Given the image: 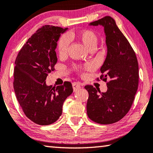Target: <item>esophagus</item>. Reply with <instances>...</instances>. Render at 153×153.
I'll list each match as a JSON object with an SVG mask.
<instances>
[{"label": "esophagus", "instance_id": "1", "mask_svg": "<svg viewBox=\"0 0 153 153\" xmlns=\"http://www.w3.org/2000/svg\"><path fill=\"white\" fill-rule=\"evenodd\" d=\"M72 88H73V91H76L77 90L81 88V84L78 82H74L72 83Z\"/></svg>", "mask_w": 153, "mask_h": 153}]
</instances>
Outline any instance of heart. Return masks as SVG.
Instances as JSON below:
<instances>
[{"label":"heart","instance_id":"1","mask_svg":"<svg viewBox=\"0 0 153 153\" xmlns=\"http://www.w3.org/2000/svg\"><path fill=\"white\" fill-rule=\"evenodd\" d=\"M73 37L72 34L63 35L60 37L58 43V53L60 56H63L67 53L70 45V37ZM78 38L89 50L95 49L98 42V37L95 32L91 30H85L79 33Z\"/></svg>","mask_w":153,"mask_h":153}]
</instances>
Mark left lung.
<instances>
[{
  "label": "left lung",
  "mask_w": 153,
  "mask_h": 153,
  "mask_svg": "<svg viewBox=\"0 0 153 153\" xmlns=\"http://www.w3.org/2000/svg\"><path fill=\"white\" fill-rule=\"evenodd\" d=\"M104 27L107 54L100 68V79L106 81L107 91L100 93L87 85V114L94 122L108 125L121 120L130 109L139 84V65L130 44L109 16L91 22L89 26Z\"/></svg>",
  "instance_id": "obj_1"
}]
</instances>
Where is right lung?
Returning a JSON list of instances; mask_svg holds the SVG:
<instances>
[{
	"instance_id": "1",
	"label": "right lung",
	"mask_w": 153,
	"mask_h": 153,
	"mask_svg": "<svg viewBox=\"0 0 153 153\" xmlns=\"http://www.w3.org/2000/svg\"><path fill=\"white\" fill-rule=\"evenodd\" d=\"M68 30L42 26L28 39L16 58L14 93L27 118L37 125L55 123L61 116L65 100L73 92L68 81L56 88L46 83L48 74L57 62L55 50L58 39Z\"/></svg>"
}]
</instances>
